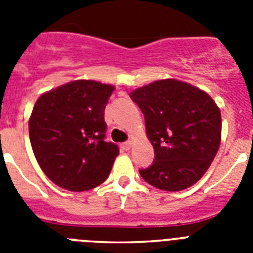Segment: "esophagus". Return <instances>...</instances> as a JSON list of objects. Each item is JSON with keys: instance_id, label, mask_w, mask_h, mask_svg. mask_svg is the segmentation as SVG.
Segmentation results:
<instances>
[{"instance_id": "1", "label": "esophagus", "mask_w": 253, "mask_h": 253, "mask_svg": "<svg viewBox=\"0 0 253 253\" xmlns=\"http://www.w3.org/2000/svg\"><path fill=\"white\" fill-rule=\"evenodd\" d=\"M131 144H133V143H131V140H126V142H124L122 144V148L124 149V151H129L131 147Z\"/></svg>"}]
</instances>
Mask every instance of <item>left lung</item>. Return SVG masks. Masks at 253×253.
Instances as JSON below:
<instances>
[{"mask_svg": "<svg viewBox=\"0 0 253 253\" xmlns=\"http://www.w3.org/2000/svg\"><path fill=\"white\" fill-rule=\"evenodd\" d=\"M144 114L154 162L143 180L165 191H181L204 176L220 146L222 115L205 91L173 78L130 92Z\"/></svg>", "mask_w": 253, "mask_h": 253, "instance_id": "obj_1", "label": "left lung"}]
</instances>
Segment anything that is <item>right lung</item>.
Returning a JSON list of instances; mask_svg holds the SVG:
<instances>
[{"mask_svg": "<svg viewBox=\"0 0 253 253\" xmlns=\"http://www.w3.org/2000/svg\"><path fill=\"white\" fill-rule=\"evenodd\" d=\"M115 87L77 80L43 93L29 119L40 169L69 191H87L110 175L119 148L105 140V107Z\"/></svg>", "mask_w": 253, "mask_h": 253, "instance_id": "add662e5", "label": "right lung"}]
</instances>
